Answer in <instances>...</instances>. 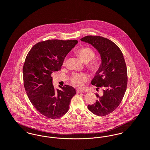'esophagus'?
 Returning <instances> with one entry per match:
<instances>
[{"instance_id": "34e87169", "label": "esophagus", "mask_w": 150, "mask_h": 150, "mask_svg": "<svg viewBox=\"0 0 150 150\" xmlns=\"http://www.w3.org/2000/svg\"><path fill=\"white\" fill-rule=\"evenodd\" d=\"M76 92L78 93H84V91H81V90H76Z\"/></svg>"}]
</instances>
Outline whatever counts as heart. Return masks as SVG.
<instances>
[{
	"instance_id": "obj_1",
	"label": "heart",
	"mask_w": 150,
	"mask_h": 150,
	"mask_svg": "<svg viewBox=\"0 0 150 150\" xmlns=\"http://www.w3.org/2000/svg\"><path fill=\"white\" fill-rule=\"evenodd\" d=\"M76 54L81 60L84 63H88V67L93 71L97 70L99 67V63L97 60L93 59L95 57V53L92 49L89 47H84L76 51ZM66 64L64 61V64ZM88 79V75L84 73L73 74L70 78V81L75 87L82 88L84 83Z\"/></svg>"
}]
</instances>
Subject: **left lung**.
<instances>
[{
    "label": "left lung",
    "instance_id": "8db88e82",
    "mask_svg": "<svg viewBox=\"0 0 150 150\" xmlns=\"http://www.w3.org/2000/svg\"><path fill=\"white\" fill-rule=\"evenodd\" d=\"M80 40L92 45L101 58V64L91 83L98 89L102 87L103 94H96L98 100L88 108L96 115H107L119 106L126 91L128 78L124 58L120 48L107 38L89 35Z\"/></svg>",
    "mask_w": 150,
    "mask_h": 150
}]
</instances>
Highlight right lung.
<instances>
[{
  "instance_id": "right-lung-1",
  "label": "right lung",
  "mask_w": 150,
  "mask_h": 150,
  "mask_svg": "<svg viewBox=\"0 0 150 150\" xmlns=\"http://www.w3.org/2000/svg\"><path fill=\"white\" fill-rule=\"evenodd\" d=\"M76 40H48L34 45L23 67L24 87L29 100L40 114L56 119L69 109L76 91L71 86L55 90L51 74L61 69L64 58L78 43Z\"/></svg>"
}]
</instances>
